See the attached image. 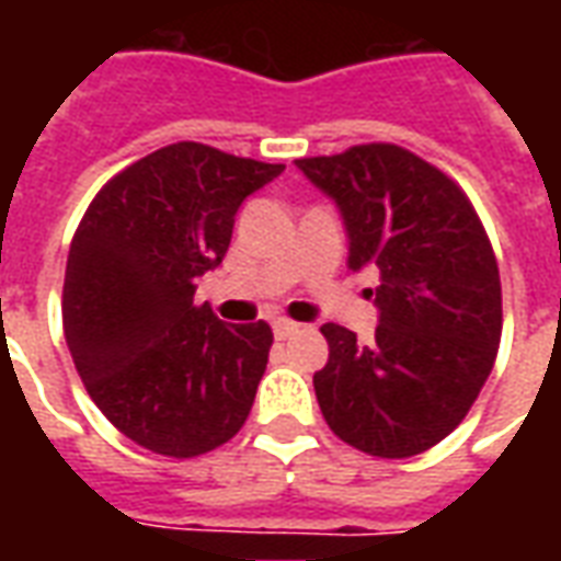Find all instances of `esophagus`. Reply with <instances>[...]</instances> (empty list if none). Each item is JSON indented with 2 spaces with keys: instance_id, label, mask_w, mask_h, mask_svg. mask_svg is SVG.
<instances>
[{
  "instance_id": "1",
  "label": "esophagus",
  "mask_w": 561,
  "mask_h": 561,
  "mask_svg": "<svg viewBox=\"0 0 561 561\" xmlns=\"http://www.w3.org/2000/svg\"><path fill=\"white\" fill-rule=\"evenodd\" d=\"M297 321H288V318H276L273 321V333H276V340H288V336H294L297 333Z\"/></svg>"
}]
</instances>
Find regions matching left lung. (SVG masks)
<instances>
[{
  "instance_id": "8db88e82",
  "label": "left lung",
  "mask_w": 561,
  "mask_h": 561,
  "mask_svg": "<svg viewBox=\"0 0 561 561\" xmlns=\"http://www.w3.org/2000/svg\"><path fill=\"white\" fill-rule=\"evenodd\" d=\"M340 207L348 267H376V340L324 324L321 414L364 454L405 459L459 426L502 340V282L478 213L450 176L393 144L297 159Z\"/></svg>"
}]
</instances>
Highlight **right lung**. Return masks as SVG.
Wrapping results in <instances>:
<instances>
[{
    "mask_svg": "<svg viewBox=\"0 0 561 561\" xmlns=\"http://www.w3.org/2000/svg\"><path fill=\"white\" fill-rule=\"evenodd\" d=\"M282 171L183 140L116 173L80 219L68 352L104 417L152 454H207L252 412L273 330L219 321L195 282L221 264L240 204Z\"/></svg>",
    "mask_w": 561,
    "mask_h": 561,
    "instance_id": "right-lung-1",
    "label": "right lung"
}]
</instances>
